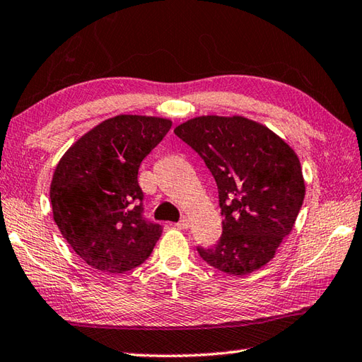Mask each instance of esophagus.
Returning a JSON list of instances; mask_svg holds the SVG:
<instances>
[{
  "instance_id": "obj_1",
  "label": "esophagus",
  "mask_w": 362,
  "mask_h": 362,
  "mask_svg": "<svg viewBox=\"0 0 362 362\" xmlns=\"http://www.w3.org/2000/svg\"><path fill=\"white\" fill-rule=\"evenodd\" d=\"M176 226L178 228H181V230H187V228L190 226V222H189V218H186V217H182L178 223H176Z\"/></svg>"
}]
</instances>
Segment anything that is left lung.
I'll list each match as a JSON object with an SVG mask.
<instances>
[{
	"mask_svg": "<svg viewBox=\"0 0 362 362\" xmlns=\"http://www.w3.org/2000/svg\"><path fill=\"white\" fill-rule=\"evenodd\" d=\"M175 134L198 153L218 189L222 235L202 259L230 275H247L275 256L305 198L297 154L269 128L245 117H197Z\"/></svg>",
	"mask_w": 362,
	"mask_h": 362,
	"instance_id": "1",
	"label": "left lung"
}]
</instances>
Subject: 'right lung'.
<instances>
[{
	"label": "right lung",
	"mask_w": 362,
	"mask_h": 362,
	"mask_svg": "<svg viewBox=\"0 0 362 362\" xmlns=\"http://www.w3.org/2000/svg\"><path fill=\"white\" fill-rule=\"evenodd\" d=\"M170 128L172 122L159 117L117 115L59 160L49 189L54 222L92 269L124 274L150 257L162 226L144 216L137 175Z\"/></svg>",
	"instance_id": "1"
}]
</instances>
